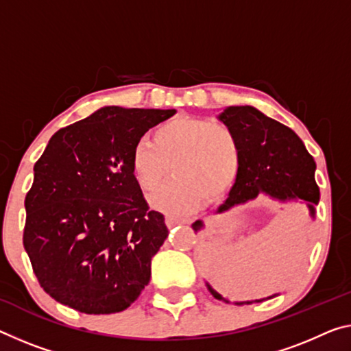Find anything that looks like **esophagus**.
I'll return each instance as SVG.
<instances>
[{
	"label": "esophagus",
	"instance_id": "34e87169",
	"mask_svg": "<svg viewBox=\"0 0 351 351\" xmlns=\"http://www.w3.org/2000/svg\"><path fill=\"white\" fill-rule=\"evenodd\" d=\"M191 219H184V217H175V215H167L165 217V223L169 228L180 225V223H191Z\"/></svg>",
	"mask_w": 351,
	"mask_h": 351
}]
</instances>
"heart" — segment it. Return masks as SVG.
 Wrapping results in <instances>:
<instances>
[{
	"label": "heart",
	"instance_id": "obj_1",
	"mask_svg": "<svg viewBox=\"0 0 351 351\" xmlns=\"http://www.w3.org/2000/svg\"><path fill=\"white\" fill-rule=\"evenodd\" d=\"M241 145L230 126L193 117H176L158 126L153 142L132 149L131 169L142 191L154 192L169 175L175 178L152 198L154 208L184 214L206 199L230 192L241 170Z\"/></svg>",
	"mask_w": 351,
	"mask_h": 351
}]
</instances>
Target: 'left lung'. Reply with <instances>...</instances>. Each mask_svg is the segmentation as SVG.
Here are the masks:
<instances>
[{
	"label": "left lung",
	"instance_id": "left-lung-1",
	"mask_svg": "<svg viewBox=\"0 0 351 351\" xmlns=\"http://www.w3.org/2000/svg\"><path fill=\"white\" fill-rule=\"evenodd\" d=\"M220 120L234 131L242 158L241 170L230 197L217 213H225L232 206L254 199L259 193H267L281 202L303 199L314 217V206L319 204L320 191L314 178L315 160L302 138L291 128L252 106H231L221 112ZM202 228V220L192 225L195 232ZM206 286L217 300L226 302L209 285Z\"/></svg>",
	"mask_w": 351,
	"mask_h": 351
}]
</instances>
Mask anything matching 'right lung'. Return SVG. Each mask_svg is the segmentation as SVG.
Returning a JSON list of instances; mask_svg holds the SVG:
<instances>
[{
  "label": "right lung",
  "instance_id": "right-lung-1",
  "mask_svg": "<svg viewBox=\"0 0 351 351\" xmlns=\"http://www.w3.org/2000/svg\"><path fill=\"white\" fill-rule=\"evenodd\" d=\"M175 109L108 106L56 132L26 193L23 245L40 287L86 314L125 311L169 236L131 169L142 136Z\"/></svg>",
  "mask_w": 351,
  "mask_h": 351
}]
</instances>
